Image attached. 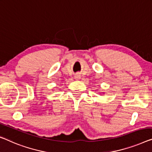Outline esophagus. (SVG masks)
I'll return each mask as SVG.
<instances>
[{
	"label": "esophagus",
	"instance_id": "esophagus-1",
	"mask_svg": "<svg viewBox=\"0 0 152 152\" xmlns=\"http://www.w3.org/2000/svg\"><path fill=\"white\" fill-rule=\"evenodd\" d=\"M75 78H76V79H77V80H78V79H80V76H79V75H76L75 76Z\"/></svg>",
	"mask_w": 152,
	"mask_h": 152
}]
</instances>
